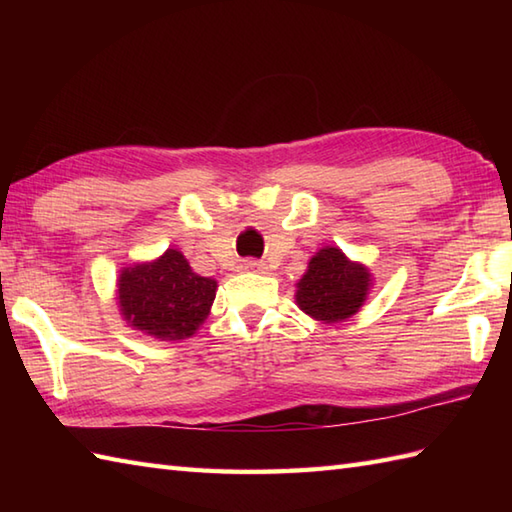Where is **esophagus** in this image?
Instances as JSON below:
<instances>
[{
  "label": "esophagus",
  "mask_w": 512,
  "mask_h": 512,
  "mask_svg": "<svg viewBox=\"0 0 512 512\" xmlns=\"http://www.w3.org/2000/svg\"><path fill=\"white\" fill-rule=\"evenodd\" d=\"M244 270H264V264L257 262V259H246V262L242 264Z\"/></svg>",
  "instance_id": "esophagus-1"
}]
</instances>
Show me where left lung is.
<instances>
[{
  "instance_id": "left-lung-1",
  "label": "left lung",
  "mask_w": 512,
  "mask_h": 512,
  "mask_svg": "<svg viewBox=\"0 0 512 512\" xmlns=\"http://www.w3.org/2000/svg\"><path fill=\"white\" fill-rule=\"evenodd\" d=\"M372 288V273L347 259L341 248L325 246L310 259L306 275L297 284V306L308 317L339 323L354 317Z\"/></svg>"
}]
</instances>
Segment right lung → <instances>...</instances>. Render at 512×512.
I'll return each mask as SVG.
<instances>
[{
  "instance_id": "right-lung-1",
  "label": "right lung",
  "mask_w": 512,
  "mask_h": 512,
  "mask_svg": "<svg viewBox=\"0 0 512 512\" xmlns=\"http://www.w3.org/2000/svg\"><path fill=\"white\" fill-rule=\"evenodd\" d=\"M217 281L193 273L180 250L167 248L154 262L118 275V308L127 325L160 341L189 339L206 321Z\"/></svg>"
}]
</instances>
